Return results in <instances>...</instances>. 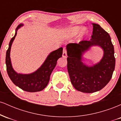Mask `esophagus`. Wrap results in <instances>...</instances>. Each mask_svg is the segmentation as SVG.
I'll return each mask as SVG.
<instances>
[{"label":"esophagus","instance_id":"obj_1","mask_svg":"<svg viewBox=\"0 0 121 121\" xmlns=\"http://www.w3.org/2000/svg\"><path fill=\"white\" fill-rule=\"evenodd\" d=\"M67 56V52H66V49L65 48H64L63 52H62V57L64 58H66Z\"/></svg>","mask_w":121,"mask_h":121}]
</instances>
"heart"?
Listing matches in <instances>:
<instances>
[{"label": "heart", "instance_id": "obj_1", "mask_svg": "<svg viewBox=\"0 0 121 121\" xmlns=\"http://www.w3.org/2000/svg\"><path fill=\"white\" fill-rule=\"evenodd\" d=\"M81 31V34L84 35L86 33V30L85 29H83L81 27H72L71 28H70L68 30V34L72 36H74L76 35L77 34H78L80 31Z\"/></svg>", "mask_w": 121, "mask_h": 121}]
</instances>
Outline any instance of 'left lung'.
<instances>
[{"label": "left lung", "instance_id": "8db88e82", "mask_svg": "<svg viewBox=\"0 0 121 121\" xmlns=\"http://www.w3.org/2000/svg\"><path fill=\"white\" fill-rule=\"evenodd\" d=\"M92 24L91 40L66 45L67 68L70 81L76 90L86 93L104 88L112 78L116 64L114 49L109 34L99 25ZM92 46H100L104 51V56L98 63L88 67L83 63L82 57Z\"/></svg>", "mask_w": 121, "mask_h": 121}]
</instances>
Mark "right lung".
Listing matches in <instances>:
<instances>
[{"instance_id":"1","label":"right lung","mask_w":121,"mask_h":121,"mask_svg":"<svg viewBox=\"0 0 121 121\" xmlns=\"http://www.w3.org/2000/svg\"><path fill=\"white\" fill-rule=\"evenodd\" d=\"M23 26V24H21L17 26L15 36L11 39L9 43L5 57L7 71L12 82L22 90L28 92L40 91L44 89L49 82L50 76L56 66L57 61L62 57L63 49L61 47L51 52L43 65L34 73L26 74L17 73L12 68L10 59V51L12 43L17 34V30Z\"/></svg>"}]
</instances>
